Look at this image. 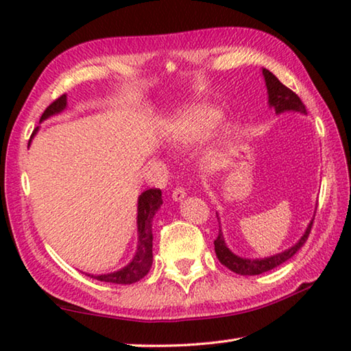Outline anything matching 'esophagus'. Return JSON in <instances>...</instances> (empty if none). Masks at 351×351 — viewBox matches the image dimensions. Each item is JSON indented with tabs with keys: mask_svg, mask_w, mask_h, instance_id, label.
<instances>
[{
	"mask_svg": "<svg viewBox=\"0 0 351 351\" xmlns=\"http://www.w3.org/2000/svg\"><path fill=\"white\" fill-rule=\"evenodd\" d=\"M184 197H186V190L182 187H178L173 190V193H171V199L173 201H182Z\"/></svg>",
	"mask_w": 351,
	"mask_h": 351,
	"instance_id": "obj_1",
	"label": "esophagus"
}]
</instances>
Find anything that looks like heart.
I'll return each mask as SVG.
<instances>
[{
    "mask_svg": "<svg viewBox=\"0 0 351 351\" xmlns=\"http://www.w3.org/2000/svg\"><path fill=\"white\" fill-rule=\"evenodd\" d=\"M221 111L206 104H187L175 108L159 127V136L171 148L186 150L203 142L209 136L204 162L210 169L218 167L232 141L234 130L228 122H220Z\"/></svg>",
    "mask_w": 351,
    "mask_h": 351,
    "instance_id": "b5f03b06",
    "label": "heart"
}]
</instances>
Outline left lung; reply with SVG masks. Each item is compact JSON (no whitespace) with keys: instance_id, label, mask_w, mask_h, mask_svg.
<instances>
[{"instance_id":"obj_1","label":"left lung","mask_w":351,"mask_h":351,"mask_svg":"<svg viewBox=\"0 0 351 351\" xmlns=\"http://www.w3.org/2000/svg\"><path fill=\"white\" fill-rule=\"evenodd\" d=\"M261 74H263V79L266 83V90H268V105H269V108H274L276 114H282V112H288V111L306 114L305 105L302 104V100L299 99V96H297L295 93H293L289 88L285 86L283 83L266 68L261 69ZM217 217H218V213H217ZM313 219L310 221V224H308V228L305 229L304 235L300 237L299 241H297L295 245H293L288 249H285V251H282V252H278L276 255H269V257H265V258H246V257H240V255L234 254L228 247V245H226V240H224L223 232H221V223H219V217H218L219 232H218L217 240L213 241V245H215V254L219 260V263L224 265L226 268H229L230 271H234L235 274H240V276L263 274V272L274 269V268H277V266L285 263V261H288L291 257H294L297 251L304 246V243L306 241L308 235H310Z\"/></svg>"}]
</instances>
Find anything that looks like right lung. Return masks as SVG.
I'll use <instances>...</instances> for the list:
<instances>
[{
	"instance_id": "obj_1",
	"label": "right lung",
	"mask_w": 351,
	"mask_h": 351,
	"mask_svg": "<svg viewBox=\"0 0 351 351\" xmlns=\"http://www.w3.org/2000/svg\"><path fill=\"white\" fill-rule=\"evenodd\" d=\"M66 94H63L62 97L54 100L41 114L40 122L46 121L47 117L60 114L62 111L66 110ZM38 132V127L31 136V141ZM31 144V142H29ZM161 190L159 189H148L145 192H142L138 198V247L133 258L130 260L127 266H123L119 271L110 272V274H88L93 278H97L100 282H108V283H117V285H130L141 280L142 277L148 274V271L152 268L153 263V234H152V221L154 213L158 212L159 207L162 204L161 198Z\"/></svg>"
}]
</instances>
